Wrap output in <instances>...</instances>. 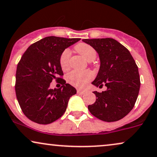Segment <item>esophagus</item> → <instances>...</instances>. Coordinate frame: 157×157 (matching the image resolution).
<instances>
[{
    "label": "esophagus",
    "mask_w": 157,
    "mask_h": 157,
    "mask_svg": "<svg viewBox=\"0 0 157 157\" xmlns=\"http://www.w3.org/2000/svg\"><path fill=\"white\" fill-rule=\"evenodd\" d=\"M77 93H78V94L83 95V94H85V93H86V91H85V90H80V89H78V90H77Z\"/></svg>",
    "instance_id": "obj_1"
}]
</instances>
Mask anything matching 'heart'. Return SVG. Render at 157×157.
I'll return each mask as SVG.
<instances>
[{"label": "heart", "mask_w": 157, "mask_h": 157, "mask_svg": "<svg viewBox=\"0 0 157 157\" xmlns=\"http://www.w3.org/2000/svg\"><path fill=\"white\" fill-rule=\"evenodd\" d=\"M75 50L82 56L88 61H93L96 57V51L90 45L85 43H80L75 46ZM69 58L70 53L68 49H65L61 53L59 58V64L63 70H67L69 67ZM93 73L89 70L78 71L74 70L67 76V80L77 88H83L89 81L93 78Z\"/></svg>", "instance_id": "obj_1"}]
</instances>
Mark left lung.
Instances as JSON below:
<instances>
[{
    "mask_svg": "<svg viewBox=\"0 0 157 157\" xmlns=\"http://www.w3.org/2000/svg\"><path fill=\"white\" fill-rule=\"evenodd\" d=\"M82 41L94 48L100 58V69L92 84L107 88L102 93L93 92L97 98L88 109L104 122L120 120L132 109L139 93L140 81L136 61L130 51L113 38Z\"/></svg>",
    "mask_w": 157,
    "mask_h": 157,
    "instance_id": "8db88e82",
    "label": "left lung"
}]
</instances>
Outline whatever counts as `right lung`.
Listing matches in <instances>:
<instances>
[{"label":"right lung","mask_w":157,"mask_h":157,"mask_svg":"<svg viewBox=\"0 0 157 157\" xmlns=\"http://www.w3.org/2000/svg\"><path fill=\"white\" fill-rule=\"evenodd\" d=\"M80 38L49 36L32 44L18 63L16 96L21 110L33 122L47 124L60 118L67 109L74 87L61 78L64 74L59 64L61 53ZM61 79L60 89H51L53 79Z\"/></svg>","instance_id":"obj_1"}]
</instances>
